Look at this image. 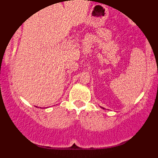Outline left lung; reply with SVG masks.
I'll return each instance as SVG.
<instances>
[{"instance_id":"8db88e82","label":"left lung","mask_w":158,"mask_h":158,"mask_svg":"<svg viewBox=\"0 0 158 158\" xmlns=\"http://www.w3.org/2000/svg\"><path fill=\"white\" fill-rule=\"evenodd\" d=\"M103 108V109H104V108Z\"/></svg>"}]
</instances>
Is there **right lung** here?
Here are the masks:
<instances>
[{"label": "right lung", "instance_id": "add662e5", "mask_svg": "<svg viewBox=\"0 0 158 158\" xmlns=\"http://www.w3.org/2000/svg\"><path fill=\"white\" fill-rule=\"evenodd\" d=\"M36 107H37V106H36ZM37 108H38V107H37Z\"/></svg>", "mask_w": 158, "mask_h": 158}]
</instances>
